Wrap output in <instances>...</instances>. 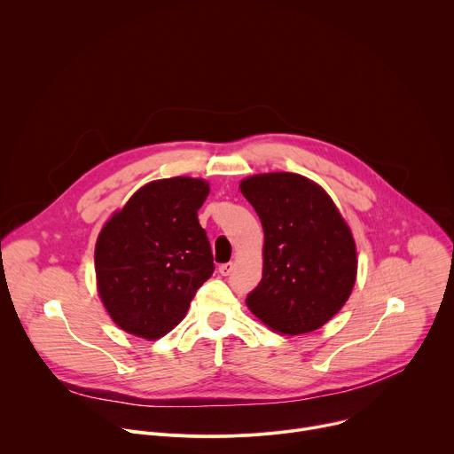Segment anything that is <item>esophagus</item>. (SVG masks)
Segmentation results:
<instances>
[{
  "instance_id": "1",
  "label": "esophagus",
  "mask_w": 454,
  "mask_h": 454,
  "mask_svg": "<svg viewBox=\"0 0 454 454\" xmlns=\"http://www.w3.org/2000/svg\"><path fill=\"white\" fill-rule=\"evenodd\" d=\"M231 270H233V264H231V262H226V264H221V266H219V273H221L223 277H228V275L231 273Z\"/></svg>"
}]
</instances>
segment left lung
<instances>
[{
	"mask_svg": "<svg viewBox=\"0 0 454 454\" xmlns=\"http://www.w3.org/2000/svg\"><path fill=\"white\" fill-rule=\"evenodd\" d=\"M240 192L264 228L262 280L246 305L280 334L325 325L348 300L357 271L356 244L336 205L291 172L246 177Z\"/></svg>",
	"mask_w": 454,
	"mask_h": 454,
	"instance_id": "1",
	"label": "left lung"
}]
</instances>
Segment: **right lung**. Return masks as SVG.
Listing matches in <instances>:
<instances>
[{
	"instance_id": "add662e5",
	"label": "right lung",
	"mask_w": 454,
	"mask_h": 454,
	"mask_svg": "<svg viewBox=\"0 0 454 454\" xmlns=\"http://www.w3.org/2000/svg\"><path fill=\"white\" fill-rule=\"evenodd\" d=\"M208 192L203 179L153 181L102 228L97 286L121 331L145 340L165 336L212 277V247L198 221Z\"/></svg>"
}]
</instances>
